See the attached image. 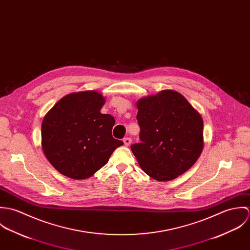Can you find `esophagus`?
Wrapping results in <instances>:
<instances>
[{"mask_svg":"<svg viewBox=\"0 0 250 250\" xmlns=\"http://www.w3.org/2000/svg\"><path fill=\"white\" fill-rule=\"evenodd\" d=\"M123 143H124V144H125L126 146H129V145L132 143V140H131L130 138H125V139L123 140Z\"/></svg>","mask_w":250,"mask_h":250,"instance_id":"34e87169","label":"esophagus"}]
</instances>
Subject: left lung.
<instances>
[{"mask_svg": "<svg viewBox=\"0 0 250 250\" xmlns=\"http://www.w3.org/2000/svg\"><path fill=\"white\" fill-rule=\"evenodd\" d=\"M137 106L141 142L131 149L142 169L158 181L185 173L203 149L201 115L173 90L143 98Z\"/></svg>", "mask_w": 250, "mask_h": 250, "instance_id": "obj_1", "label": "left lung"}]
</instances>
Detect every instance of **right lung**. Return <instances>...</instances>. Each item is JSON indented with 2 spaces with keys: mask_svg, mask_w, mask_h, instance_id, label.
Returning <instances> with one entry per match:
<instances>
[{
  "mask_svg": "<svg viewBox=\"0 0 250 250\" xmlns=\"http://www.w3.org/2000/svg\"><path fill=\"white\" fill-rule=\"evenodd\" d=\"M104 104L99 92H77L61 99L45 115L42 149L62 174L76 180L88 178L123 145L111 135L114 118L100 112Z\"/></svg>",
  "mask_w": 250,
  "mask_h": 250,
  "instance_id": "obj_1",
  "label": "right lung"
}]
</instances>
